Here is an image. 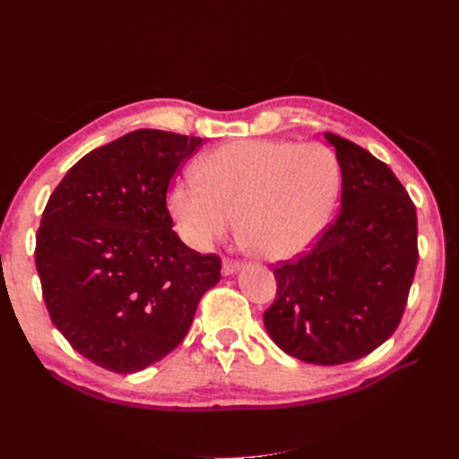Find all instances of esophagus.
Listing matches in <instances>:
<instances>
[{"label":"esophagus","mask_w":459,"mask_h":459,"mask_svg":"<svg viewBox=\"0 0 459 459\" xmlns=\"http://www.w3.org/2000/svg\"><path fill=\"white\" fill-rule=\"evenodd\" d=\"M241 268V262L239 260H233V258H224V262H221V272H224L226 275L238 272Z\"/></svg>","instance_id":"34e87169"}]
</instances>
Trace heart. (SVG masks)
<instances>
[{
    "mask_svg": "<svg viewBox=\"0 0 459 459\" xmlns=\"http://www.w3.org/2000/svg\"><path fill=\"white\" fill-rule=\"evenodd\" d=\"M197 178L176 184L169 201L191 247L208 248L241 218V239L255 255L287 260L324 231L339 197L341 164L322 143L243 140L204 155Z\"/></svg>",
    "mask_w": 459,
    "mask_h": 459,
    "instance_id": "1",
    "label": "heart"
}]
</instances>
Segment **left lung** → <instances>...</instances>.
<instances>
[{
    "label": "left lung",
    "mask_w": 459,
    "mask_h": 459,
    "mask_svg": "<svg viewBox=\"0 0 459 459\" xmlns=\"http://www.w3.org/2000/svg\"><path fill=\"white\" fill-rule=\"evenodd\" d=\"M341 211L308 253L273 266L264 325L302 362L339 366L373 352L404 316L418 268V214L385 162L337 134Z\"/></svg>",
    "instance_id": "8db88e82"
}]
</instances>
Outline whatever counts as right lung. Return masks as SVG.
Segmentation results:
<instances>
[{"instance_id":"1","label":"right lung","mask_w":459,"mask_h":459,"mask_svg":"<svg viewBox=\"0 0 459 459\" xmlns=\"http://www.w3.org/2000/svg\"><path fill=\"white\" fill-rule=\"evenodd\" d=\"M201 137L135 130L82 157L55 187L36 233L53 325L90 362L135 373L184 341L220 281L218 255L172 230L166 193Z\"/></svg>"}]
</instances>
